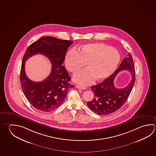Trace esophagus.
<instances>
[{
    "label": "esophagus",
    "mask_w": 156,
    "mask_h": 156,
    "mask_svg": "<svg viewBox=\"0 0 156 156\" xmlns=\"http://www.w3.org/2000/svg\"><path fill=\"white\" fill-rule=\"evenodd\" d=\"M76 87V88L79 89V90H85V89H86L85 87L82 86H80V85H77Z\"/></svg>",
    "instance_id": "34e87169"
}]
</instances>
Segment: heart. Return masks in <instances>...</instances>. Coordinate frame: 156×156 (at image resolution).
Instances as JSON below:
<instances>
[{"instance_id":"1","label":"heart","mask_w":156,"mask_h":156,"mask_svg":"<svg viewBox=\"0 0 156 156\" xmlns=\"http://www.w3.org/2000/svg\"><path fill=\"white\" fill-rule=\"evenodd\" d=\"M120 59L115 48L102 43H91L82 46L79 51H69L65 57L66 68L76 73L86 63L88 68L74 75V81L81 85L91 83L94 80L101 81L110 76L115 71Z\"/></svg>"}]
</instances>
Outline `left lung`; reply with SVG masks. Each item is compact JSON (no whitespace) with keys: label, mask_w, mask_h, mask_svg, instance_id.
Wrapping results in <instances>:
<instances>
[{"label":"left lung","mask_w":156,"mask_h":156,"mask_svg":"<svg viewBox=\"0 0 156 156\" xmlns=\"http://www.w3.org/2000/svg\"><path fill=\"white\" fill-rule=\"evenodd\" d=\"M128 70L131 72L132 79L124 88H116L113 80L119 72ZM135 81V70L133 59L130 53L122 61L119 68L113 74L98 85L91 87L94 98L87 103L88 108L98 115H108L118 110L129 96Z\"/></svg>","instance_id":"1"}]
</instances>
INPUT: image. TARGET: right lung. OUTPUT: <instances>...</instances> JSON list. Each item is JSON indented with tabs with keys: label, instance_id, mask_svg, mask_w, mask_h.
Here are the masks:
<instances>
[{
	"label": "right lung",
	"instance_id": "right-lung-1",
	"mask_svg": "<svg viewBox=\"0 0 156 156\" xmlns=\"http://www.w3.org/2000/svg\"><path fill=\"white\" fill-rule=\"evenodd\" d=\"M71 41L60 40L51 36L42 37L32 43L23 57L20 71V82L23 94L30 104L38 110L48 112L58 108L62 104L70 87H74L71 79L62 64ZM41 54L51 62L50 75L41 82H34L26 76L25 61L30 57Z\"/></svg>",
	"mask_w": 156,
	"mask_h": 156
}]
</instances>
